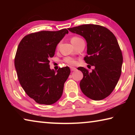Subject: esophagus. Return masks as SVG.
I'll list each match as a JSON object with an SVG mask.
<instances>
[{"label":"esophagus","mask_w":135,"mask_h":135,"mask_svg":"<svg viewBox=\"0 0 135 135\" xmlns=\"http://www.w3.org/2000/svg\"><path fill=\"white\" fill-rule=\"evenodd\" d=\"M70 69L71 71H76V68L75 67H70Z\"/></svg>","instance_id":"34e87169"}]
</instances>
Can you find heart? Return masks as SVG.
<instances>
[{"label": "heart", "instance_id": "b5f03b06", "mask_svg": "<svg viewBox=\"0 0 135 135\" xmlns=\"http://www.w3.org/2000/svg\"><path fill=\"white\" fill-rule=\"evenodd\" d=\"M80 39H81V38L79 37H77V36H74V37H72L71 40V43H73V42H76V41L80 40ZM64 61L65 63L71 65H74L76 64V59L72 58V57H70V56L65 57L64 59Z\"/></svg>", "mask_w": 135, "mask_h": 135}]
</instances>
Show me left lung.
I'll use <instances>...</instances> for the list:
<instances>
[{
	"mask_svg": "<svg viewBox=\"0 0 135 135\" xmlns=\"http://www.w3.org/2000/svg\"><path fill=\"white\" fill-rule=\"evenodd\" d=\"M68 30L85 38L88 55L84 59L95 66L92 72L82 67L77 68L83 74L80 82L82 92L91 99H105L114 89L122 73L123 55L117 38L99 25L84 24Z\"/></svg>",
	"mask_w": 135,
	"mask_h": 135,
	"instance_id": "obj_1",
	"label": "left lung"
}]
</instances>
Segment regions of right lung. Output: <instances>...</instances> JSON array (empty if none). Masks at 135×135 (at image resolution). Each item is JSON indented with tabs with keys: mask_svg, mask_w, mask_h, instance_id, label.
<instances>
[{
	"mask_svg": "<svg viewBox=\"0 0 135 135\" xmlns=\"http://www.w3.org/2000/svg\"><path fill=\"white\" fill-rule=\"evenodd\" d=\"M68 33L65 28L36 32L25 36L18 45L15 57L18 80L27 95L38 104H53L62 96L70 69L59 68L56 72L50 68L49 59Z\"/></svg>",
	"mask_w": 135,
	"mask_h": 135,
	"instance_id": "right-lung-1",
	"label": "right lung"
}]
</instances>
